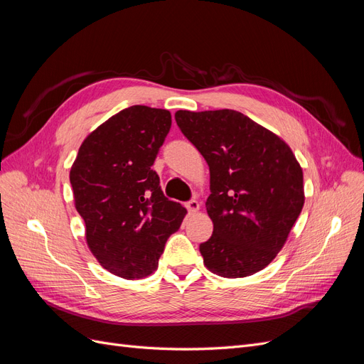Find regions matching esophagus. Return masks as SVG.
<instances>
[{
    "label": "esophagus",
    "instance_id": "obj_1",
    "mask_svg": "<svg viewBox=\"0 0 364 364\" xmlns=\"http://www.w3.org/2000/svg\"><path fill=\"white\" fill-rule=\"evenodd\" d=\"M185 208L188 209V213H197V211H199V202L191 199L190 202L185 203Z\"/></svg>",
    "mask_w": 364,
    "mask_h": 364
}]
</instances>
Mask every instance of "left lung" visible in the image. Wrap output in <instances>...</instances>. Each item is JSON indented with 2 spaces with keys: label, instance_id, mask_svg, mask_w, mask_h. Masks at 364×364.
I'll use <instances>...</instances> for the list:
<instances>
[{
  "label": "left lung",
  "instance_id": "left-lung-1",
  "mask_svg": "<svg viewBox=\"0 0 364 364\" xmlns=\"http://www.w3.org/2000/svg\"><path fill=\"white\" fill-rule=\"evenodd\" d=\"M174 118L209 167L214 230L199 247L205 266L223 278L250 277L278 255L302 211L301 165L279 136L232 109Z\"/></svg>",
  "mask_w": 364,
  "mask_h": 364
}]
</instances>
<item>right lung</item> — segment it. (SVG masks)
Masks as SVG:
<instances>
[{
  "instance_id": "add662e5",
  "label": "right lung",
  "mask_w": 364,
  "mask_h": 364,
  "mask_svg": "<svg viewBox=\"0 0 364 364\" xmlns=\"http://www.w3.org/2000/svg\"><path fill=\"white\" fill-rule=\"evenodd\" d=\"M171 127L165 109L130 106L86 136L70 171L86 243L103 269L124 279L156 270L186 209L164 196L151 168Z\"/></svg>"
}]
</instances>
